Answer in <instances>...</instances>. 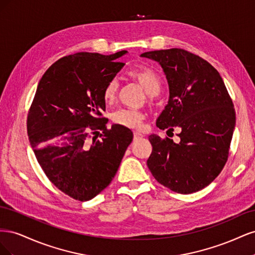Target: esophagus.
Here are the masks:
<instances>
[{
  "mask_svg": "<svg viewBox=\"0 0 255 255\" xmlns=\"http://www.w3.org/2000/svg\"><path fill=\"white\" fill-rule=\"evenodd\" d=\"M142 137H143V135H142L141 133H139V132H135V133H134V139H135V140L139 139V138H142Z\"/></svg>",
  "mask_w": 255,
  "mask_h": 255,
  "instance_id": "esophagus-1",
  "label": "esophagus"
}]
</instances>
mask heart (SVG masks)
Instances as JSON below:
<instances>
[{"label":"heart","instance_id":"heart-1","mask_svg":"<svg viewBox=\"0 0 255 255\" xmlns=\"http://www.w3.org/2000/svg\"><path fill=\"white\" fill-rule=\"evenodd\" d=\"M130 79L137 82L149 95L152 100L153 96L159 94L161 89V79L159 74L151 68H134L128 72ZM119 89L118 80L113 79L107 82L103 89V100L106 104H112L117 98ZM144 116L140 111L133 109H120L112 115L114 123L128 128H140Z\"/></svg>","mask_w":255,"mask_h":255}]
</instances>
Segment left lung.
<instances>
[{"mask_svg": "<svg viewBox=\"0 0 255 255\" xmlns=\"http://www.w3.org/2000/svg\"><path fill=\"white\" fill-rule=\"evenodd\" d=\"M164 69L169 101L156 120L160 129L181 128L180 142L150 135L146 160L155 180L179 194H191L219 175L228 157L235 110L219 72L205 59L183 49L142 53Z\"/></svg>", "mask_w": 255, "mask_h": 255, "instance_id": "8db88e82", "label": "left lung"}]
</instances>
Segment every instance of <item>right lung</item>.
I'll return each instance as SVG.
<instances>
[{"instance_id":"right-lung-1","label":"right lung","mask_w":255,"mask_h":255,"mask_svg":"<svg viewBox=\"0 0 255 255\" xmlns=\"http://www.w3.org/2000/svg\"><path fill=\"white\" fill-rule=\"evenodd\" d=\"M112 55L80 52L55 61L41 78L27 115V135L50 182L88 201L105 189L133 140L132 130L107 128L103 89L125 66ZM99 139H97V137Z\"/></svg>"}]
</instances>
